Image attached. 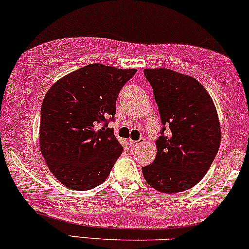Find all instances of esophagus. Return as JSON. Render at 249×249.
I'll list each match as a JSON object with an SVG mask.
<instances>
[{"label":"esophagus","mask_w":249,"mask_h":249,"mask_svg":"<svg viewBox=\"0 0 249 249\" xmlns=\"http://www.w3.org/2000/svg\"><path fill=\"white\" fill-rule=\"evenodd\" d=\"M143 142H145V139H143V138H140V139L137 140V142H134V140H130L131 147H137V146L142 145Z\"/></svg>","instance_id":"obj_1"}]
</instances>
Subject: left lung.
<instances>
[{"label": "left lung", "mask_w": 249, "mask_h": 249, "mask_svg": "<svg viewBox=\"0 0 249 249\" xmlns=\"http://www.w3.org/2000/svg\"><path fill=\"white\" fill-rule=\"evenodd\" d=\"M152 86L162 128L154 161L142 167L146 182L166 194L196 185L213 162L221 131L217 110L194 77L168 68L143 70Z\"/></svg>", "instance_id": "8db88e82"}]
</instances>
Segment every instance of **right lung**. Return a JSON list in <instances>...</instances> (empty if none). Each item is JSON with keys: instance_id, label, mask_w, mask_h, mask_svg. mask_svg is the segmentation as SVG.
Returning <instances> with one entry per match:
<instances>
[{"instance_id": "right-lung-1", "label": "right lung", "mask_w": 249, "mask_h": 249, "mask_svg": "<svg viewBox=\"0 0 249 249\" xmlns=\"http://www.w3.org/2000/svg\"><path fill=\"white\" fill-rule=\"evenodd\" d=\"M136 71L91 64L56 81L45 95L40 151L67 188L92 189L111 172L123 146L107 124L113 121L119 91Z\"/></svg>"}]
</instances>
